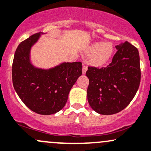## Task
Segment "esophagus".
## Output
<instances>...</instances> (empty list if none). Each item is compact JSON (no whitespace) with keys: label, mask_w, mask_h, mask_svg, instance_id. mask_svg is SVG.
Wrapping results in <instances>:
<instances>
[{"label":"esophagus","mask_w":151,"mask_h":151,"mask_svg":"<svg viewBox=\"0 0 151 151\" xmlns=\"http://www.w3.org/2000/svg\"><path fill=\"white\" fill-rule=\"evenodd\" d=\"M87 70H88V66H87L85 63H84L83 66H82V74H85Z\"/></svg>","instance_id":"1"}]
</instances>
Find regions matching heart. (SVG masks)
Listing matches in <instances>:
<instances>
[{"mask_svg": "<svg viewBox=\"0 0 151 151\" xmlns=\"http://www.w3.org/2000/svg\"><path fill=\"white\" fill-rule=\"evenodd\" d=\"M92 53L90 61L96 66H101L110 59L113 54V45L110 42H96L89 48Z\"/></svg>", "mask_w": 151, "mask_h": 151, "instance_id": "obj_1", "label": "heart"}]
</instances>
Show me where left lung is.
<instances>
[{
	"mask_svg": "<svg viewBox=\"0 0 151 151\" xmlns=\"http://www.w3.org/2000/svg\"><path fill=\"white\" fill-rule=\"evenodd\" d=\"M116 53L106 67L88 66V100L97 113L111 115L121 111L134 98L140 83L139 55L126 41L116 46Z\"/></svg>",
	"mask_w": 151,
	"mask_h": 151,
	"instance_id": "1",
	"label": "left lung"
}]
</instances>
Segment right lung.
I'll return each instance as SVG.
<instances>
[{
  "mask_svg": "<svg viewBox=\"0 0 151 151\" xmlns=\"http://www.w3.org/2000/svg\"><path fill=\"white\" fill-rule=\"evenodd\" d=\"M40 33L32 35L18 45L12 64L13 85L17 95L32 111L55 114L64 107L68 96L82 75V63H63L50 69L35 67L29 59L31 47Z\"/></svg>",
  "mask_w": 151,
  "mask_h": 151,
  "instance_id": "right-lung-1",
  "label": "right lung"
}]
</instances>
